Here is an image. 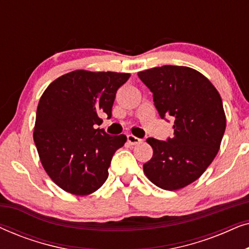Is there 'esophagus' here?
I'll return each instance as SVG.
<instances>
[{
	"instance_id": "obj_1",
	"label": "esophagus",
	"mask_w": 249,
	"mask_h": 249,
	"mask_svg": "<svg viewBox=\"0 0 249 249\" xmlns=\"http://www.w3.org/2000/svg\"><path fill=\"white\" fill-rule=\"evenodd\" d=\"M127 139H128V142L130 145H136V144H139V142H142V139L136 137V136H134V135H128Z\"/></svg>"
}]
</instances>
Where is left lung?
<instances>
[{
  "mask_svg": "<svg viewBox=\"0 0 249 249\" xmlns=\"http://www.w3.org/2000/svg\"><path fill=\"white\" fill-rule=\"evenodd\" d=\"M138 77L153 93L160 117H172L173 137L148 138L153 156L146 177L165 190H178L203 175L220 149L226 114L219 91L205 76L188 67L163 66Z\"/></svg>",
  "mask_w": 249,
  "mask_h": 249,
  "instance_id": "1",
  "label": "left lung"
}]
</instances>
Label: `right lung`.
Instances as JSON below:
<instances>
[{"instance_id":"right-lung-1","label":"right lung","mask_w":249,"mask_h":249,"mask_svg":"<svg viewBox=\"0 0 249 249\" xmlns=\"http://www.w3.org/2000/svg\"><path fill=\"white\" fill-rule=\"evenodd\" d=\"M129 73L71 71L51 83L36 112L34 142L50 178L64 192L85 196L96 192L108 177V166L124 135L95 129L112 115L117 90Z\"/></svg>"}]
</instances>
